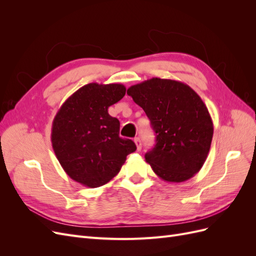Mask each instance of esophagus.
<instances>
[{"label": "esophagus", "instance_id": "obj_1", "mask_svg": "<svg viewBox=\"0 0 256 256\" xmlns=\"http://www.w3.org/2000/svg\"><path fill=\"white\" fill-rule=\"evenodd\" d=\"M134 143H136V150H138V152H140L141 148H142V143H141L140 138H134Z\"/></svg>", "mask_w": 256, "mask_h": 256}]
</instances>
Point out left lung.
Instances as JSON below:
<instances>
[{
	"instance_id": "8db88e82",
	"label": "left lung",
	"mask_w": 256,
	"mask_h": 256,
	"mask_svg": "<svg viewBox=\"0 0 256 256\" xmlns=\"http://www.w3.org/2000/svg\"><path fill=\"white\" fill-rule=\"evenodd\" d=\"M127 94L144 110L156 134V145L145 154L154 174L168 182L194 176L206 161L214 134L203 100L189 85L160 78L132 85Z\"/></svg>"
}]
</instances>
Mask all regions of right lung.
I'll list each match as a JSON object with an SVG mask.
<instances>
[{
	"instance_id": "add662e5",
	"label": "right lung",
	"mask_w": 256,
	"mask_h": 256,
	"mask_svg": "<svg viewBox=\"0 0 256 256\" xmlns=\"http://www.w3.org/2000/svg\"><path fill=\"white\" fill-rule=\"evenodd\" d=\"M125 94L122 84H86L67 98L53 120L54 154L66 174L85 187L112 180L136 150L134 141L120 138V120L108 112Z\"/></svg>"
}]
</instances>
